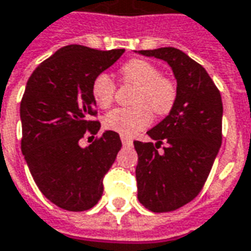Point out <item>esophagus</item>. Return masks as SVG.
<instances>
[{
    "instance_id": "obj_1",
    "label": "esophagus",
    "mask_w": 251,
    "mask_h": 251,
    "mask_svg": "<svg viewBox=\"0 0 251 251\" xmlns=\"http://www.w3.org/2000/svg\"><path fill=\"white\" fill-rule=\"evenodd\" d=\"M120 138H122V143L124 146H131V145H132V138H131V136L122 135Z\"/></svg>"
}]
</instances>
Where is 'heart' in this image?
Returning a JSON list of instances; mask_svg holds the SVG:
<instances>
[{
	"instance_id": "obj_1",
	"label": "heart",
	"mask_w": 251,
	"mask_h": 251,
	"mask_svg": "<svg viewBox=\"0 0 251 251\" xmlns=\"http://www.w3.org/2000/svg\"><path fill=\"white\" fill-rule=\"evenodd\" d=\"M124 83L136 86L132 97L134 106L116 108L105 116V127L123 135H131L148 127L151 122V110L164 116L176 102L177 89L169 77L148 60L132 58L120 68ZM116 86L106 74H100L93 80L91 94L98 106L108 108L113 102Z\"/></svg>"
}]
</instances>
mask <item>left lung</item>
<instances>
[{
    "label": "left lung",
    "instance_id": "1",
    "mask_svg": "<svg viewBox=\"0 0 251 251\" xmlns=\"http://www.w3.org/2000/svg\"><path fill=\"white\" fill-rule=\"evenodd\" d=\"M138 53L168 63L177 83L174 108L148 131L154 143L134 142L138 200L155 213L172 212L193 201L208 179L221 146V96L205 68L181 50Z\"/></svg>",
    "mask_w": 251,
    "mask_h": 251
}]
</instances>
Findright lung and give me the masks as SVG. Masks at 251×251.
Here are the masks:
<instances>
[{"instance_id": "right-lung-1", "label": "right lung", "mask_w": 251, "mask_h": 251, "mask_svg": "<svg viewBox=\"0 0 251 251\" xmlns=\"http://www.w3.org/2000/svg\"><path fill=\"white\" fill-rule=\"evenodd\" d=\"M123 53L68 45L39 64L27 82L20 102L22 153L41 193L58 208L89 210L102 197L120 136L105 131L86 148L79 141L101 128L91 120L97 115L93 80Z\"/></svg>"}]
</instances>
